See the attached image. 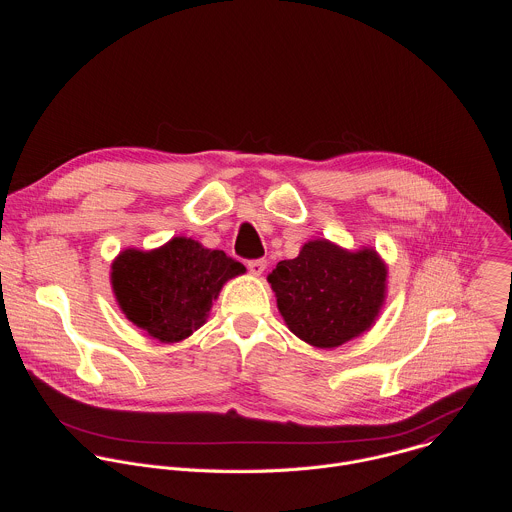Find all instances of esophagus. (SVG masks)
<instances>
[{"label": "esophagus", "instance_id": "esophagus-1", "mask_svg": "<svg viewBox=\"0 0 512 512\" xmlns=\"http://www.w3.org/2000/svg\"><path fill=\"white\" fill-rule=\"evenodd\" d=\"M267 267V261L265 259H251L247 261V269L253 273V275H261Z\"/></svg>", "mask_w": 512, "mask_h": 512}]
</instances>
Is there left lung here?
Listing matches in <instances>:
<instances>
[{"label": "left lung", "instance_id": "obj_1", "mask_svg": "<svg viewBox=\"0 0 512 512\" xmlns=\"http://www.w3.org/2000/svg\"><path fill=\"white\" fill-rule=\"evenodd\" d=\"M267 281L291 332L316 348H336L379 318L387 265L373 249L352 253L318 239L308 241L296 259L279 261Z\"/></svg>", "mask_w": 512, "mask_h": 512}]
</instances>
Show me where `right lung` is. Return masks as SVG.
<instances>
[{"label": "right lung", "instance_id": "obj_1", "mask_svg": "<svg viewBox=\"0 0 512 512\" xmlns=\"http://www.w3.org/2000/svg\"><path fill=\"white\" fill-rule=\"evenodd\" d=\"M241 273L243 263L225 251L174 237L154 251H121L111 265V285L129 322L164 344H174L206 322L218 291Z\"/></svg>", "mask_w": 512, "mask_h": 512}]
</instances>
